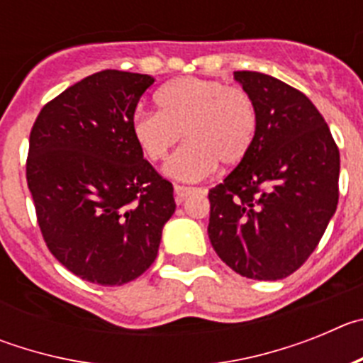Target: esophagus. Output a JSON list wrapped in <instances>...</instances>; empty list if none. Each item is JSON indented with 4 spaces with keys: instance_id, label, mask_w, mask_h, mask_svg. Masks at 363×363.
I'll list each match as a JSON object with an SVG mask.
<instances>
[{
    "instance_id": "esophagus-1",
    "label": "esophagus",
    "mask_w": 363,
    "mask_h": 363,
    "mask_svg": "<svg viewBox=\"0 0 363 363\" xmlns=\"http://www.w3.org/2000/svg\"><path fill=\"white\" fill-rule=\"evenodd\" d=\"M196 191H198V189H194V187H185V185H174L176 201H178V203H182V201H185L189 196H191L192 192H196Z\"/></svg>"
}]
</instances>
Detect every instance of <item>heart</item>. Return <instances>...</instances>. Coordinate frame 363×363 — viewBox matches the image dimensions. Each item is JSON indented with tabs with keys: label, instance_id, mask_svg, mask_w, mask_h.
Segmentation results:
<instances>
[{
	"label": "heart",
	"instance_id": "heart-1",
	"mask_svg": "<svg viewBox=\"0 0 363 363\" xmlns=\"http://www.w3.org/2000/svg\"><path fill=\"white\" fill-rule=\"evenodd\" d=\"M158 112L138 111L130 123L134 142L150 162H163L184 134L187 145L167 163L182 182H200L223 167L240 165L258 133L255 99L242 86L218 79L179 78L156 92Z\"/></svg>",
	"mask_w": 363,
	"mask_h": 363
}]
</instances>
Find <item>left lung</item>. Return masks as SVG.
<instances>
[{"label":"left lung","instance_id":"obj_1","mask_svg":"<svg viewBox=\"0 0 363 363\" xmlns=\"http://www.w3.org/2000/svg\"><path fill=\"white\" fill-rule=\"evenodd\" d=\"M258 133L251 152L209 191V240L234 272L281 280L306 264L338 205L340 152L318 108L262 72L236 70Z\"/></svg>","mask_w":363,"mask_h":363}]
</instances>
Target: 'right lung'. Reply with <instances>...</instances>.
Listing matches in <instances>:
<instances>
[{"label": "right lung", "instance_id": "obj_1", "mask_svg": "<svg viewBox=\"0 0 363 363\" xmlns=\"http://www.w3.org/2000/svg\"><path fill=\"white\" fill-rule=\"evenodd\" d=\"M147 74L101 70L45 105L30 130L27 184L54 258L82 280L123 285L158 256L172 184L143 158L130 123Z\"/></svg>", "mask_w": 363, "mask_h": 363}]
</instances>
